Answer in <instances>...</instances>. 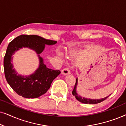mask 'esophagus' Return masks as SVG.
<instances>
[{
  "label": "esophagus",
  "instance_id": "obj_1",
  "mask_svg": "<svg viewBox=\"0 0 126 126\" xmlns=\"http://www.w3.org/2000/svg\"><path fill=\"white\" fill-rule=\"evenodd\" d=\"M62 73H63V75H68V74H70V72L68 68H65L62 70Z\"/></svg>",
  "mask_w": 126,
  "mask_h": 126
}]
</instances>
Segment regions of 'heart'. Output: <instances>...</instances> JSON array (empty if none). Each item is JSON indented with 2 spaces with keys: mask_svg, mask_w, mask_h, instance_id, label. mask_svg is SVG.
Wrapping results in <instances>:
<instances>
[{
  "mask_svg": "<svg viewBox=\"0 0 126 126\" xmlns=\"http://www.w3.org/2000/svg\"><path fill=\"white\" fill-rule=\"evenodd\" d=\"M60 56H61V54H60Z\"/></svg>",
  "mask_w": 126,
  "mask_h": 126,
  "instance_id": "heart-1",
  "label": "heart"
}]
</instances>
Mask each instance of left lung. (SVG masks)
Here are the masks:
<instances>
[{"mask_svg":"<svg viewBox=\"0 0 126 126\" xmlns=\"http://www.w3.org/2000/svg\"><path fill=\"white\" fill-rule=\"evenodd\" d=\"M77 82H78V80H77V79H76V84L75 85V87H74L73 90L72 91V94H73V95L74 96H75L76 99L78 101H80L81 103H85V104H97V103H99L101 102V101L105 100H106L107 98L109 96H108L106 97L102 98V99H88V98L81 97V96L78 94H77L76 92Z\"/></svg>","mask_w":126,"mask_h":126,"instance_id":"left-lung-1","label":"left lung"}]
</instances>
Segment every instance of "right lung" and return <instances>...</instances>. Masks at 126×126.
Listing matches in <instances>:
<instances>
[{"mask_svg":"<svg viewBox=\"0 0 126 126\" xmlns=\"http://www.w3.org/2000/svg\"><path fill=\"white\" fill-rule=\"evenodd\" d=\"M56 43V41L36 35H21L10 42L3 62L4 75L8 84L17 94L27 99H34L45 94L50 88L51 82L61 72L47 68L39 54L44 51L45 45H53ZM23 47H28L35 51L40 60L39 68L34 74L27 77L18 74L11 63L12 55Z\"/></svg>","mask_w":126,"mask_h":126,"instance_id":"add662e5","label":"right lung"}]
</instances>
